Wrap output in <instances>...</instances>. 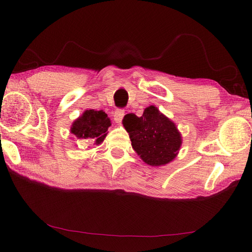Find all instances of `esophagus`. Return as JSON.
Here are the masks:
<instances>
[{
	"label": "esophagus",
	"mask_w": 252,
	"mask_h": 252,
	"mask_svg": "<svg viewBox=\"0 0 252 252\" xmlns=\"http://www.w3.org/2000/svg\"><path fill=\"white\" fill-rule=\"evenodd\" d=\"M123 117H125V110L123 109H117L114 114V119L117 123H120L121 120L123 119Z\"/></svg>",
	"instance_id": "obj_1"
}]
</instances>
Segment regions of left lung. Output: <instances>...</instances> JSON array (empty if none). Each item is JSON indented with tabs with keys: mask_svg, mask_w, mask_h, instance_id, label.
<instances>
[{
	"mask_svg": "<svg viewBox=\"0 0 252 252\" xmlns=\"http://www.w3.org/2000/svg\"><path fill=\"white\" fill-rule=\"evenodd\" d=\"M132 147L144 162L161 167L173 161L182 145V135L175 123L156 106H148L143 116L129 114L123 118Z\"/></svg>",
	"mask_w": 252,
	"mask_h": 252,
	"instance_id": "left-lung-1",
	"label": "left lung"
}]
</instances>
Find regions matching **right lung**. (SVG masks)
<instances>
[{
  "label": "right lung",
  "instance_id": "1",
  "mask_svg": "<svg viewBox=\"0 0 252 252\" xmlns=\"http://www.w3.org/2000/svg\"><path fill=\"white\" fill-rule=\"evenodd\" d=\"M110 126L111 121L105 111L88 109L72 122L70 132L79 140H91L99 145L104 142Z\"/></svg>",
  "mask_w": 252,
  "mask_h": 252
}]
</instances>
